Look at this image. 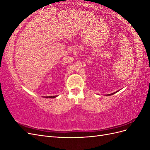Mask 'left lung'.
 Wrapping results in <instances>:
<instances>
[{
    "label": "left lung",
    "instance_id": "left-lung-1",
    "mask_svg": "<svg viewBox=\"0 0 150 150\" xmlns=\"http://www.w3.org/2000/svg\"><path fill=\"white\" fill-rule=\"evenodd\" d=\"M120 90H118V91H116V92H115V93H111V94H107V96H111V95H112V94H115V93H116L117 92H118Z\"/></svg>",
    "mask_w": 150,
    "mask_h": 150
}]
</instances>
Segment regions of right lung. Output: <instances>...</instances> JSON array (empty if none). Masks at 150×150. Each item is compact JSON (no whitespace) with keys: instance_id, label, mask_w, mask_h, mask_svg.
<instances>
[{"instance_id":"right-lung-1","label":"right lung","mask_w":150,"mask_h":150,"mask_svg":"<svg viewBox=\"0 0 150 150\" xmlns=\"http://www.w3.org/2000/svg\"><path fill=\"white\" fill-rule=\"evenodd\" d=\"M57 96H44V98H56Z\"/></svg>"}]
</instances>
